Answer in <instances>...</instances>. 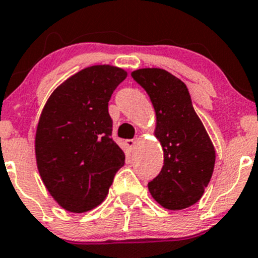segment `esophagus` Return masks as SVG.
Instances as JSON below:
<instances>
[{"instance_id": "1", "label": "esophagus", "mask_w": 258, "mask_h": 258, "mask_svg": "<svg viewBox=\"0 0 258 258\" xmlns=\"http://www.w3.org/2000/svg\"><path fill=\"white\" fill-rule=\"evenodd\" d=\"M137 142H138V139H128L125 142V144H126V147H128L130 150H132V149L135 147V144H137Z\"/></svg>"}]
</instances>
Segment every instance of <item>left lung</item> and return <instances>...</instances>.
<instances>
[{
    "label": "left lung",
    "instance_id": "left-lung-1",
    "mask_svg": "<svg viewBox=\"0 0 258 258\" xmlns=\"http://www.w3.org/2000/svg\"><path fill=\"white\" fill-rule=\"evenodd\" d=\"M132 77L150 97L156 116L154 135L164 151L163 169L148 184L149 191L163 208H190L211 180L214 144L184 82L160 68H142L132 72Z\"/></svg>",
    "mask_w": 258,
    "mask_h": 258
}]
</instances>
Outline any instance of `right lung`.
<instances>
[{
	"mask_svg": "<svg viewBox=\"0 0 258 258\" xmlns=\"http://www.w3.org/2000/svg\"><path fill=\"white\" fill-rule=\"evenodd\" d=\"M123 68L87 67L66 79L42 109L34 138L39 175L55 203L82 214L103 203L125 154L111 138L108 102Z\"/></svg>",
	"mask_w": 258,
	"mask_h": 258,
	"instance_id": "1",
	"label": "right lung"
}]
</instances>
